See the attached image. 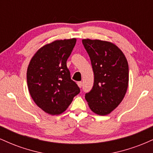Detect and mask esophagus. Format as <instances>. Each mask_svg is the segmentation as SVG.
Segmentation results:
<instances>
[{
  "mask_svg": "<svg viewBox=\"0 0 153 153\" xmlns=\"http://www.w3.org/2000/svg\"><path fill=\"white\" fill-rule=\"evenodd\" d=\"M77 84H78V87H79V88H81V87H82V82L79 81V82H77Z\"/></svg>",
  "mask_w": 153,
  "mask_h": 153,
  "instance_id": "obj_1",
  "label": "esophagus"
}]
</instances>
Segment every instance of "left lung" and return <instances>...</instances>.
<instances>
[{
  "label": "left lung",
  "mask_w": 153,
  "mask_h": 153,
  "mask_svg": "<svg viewBox=\"0 0 153 153\" xmlns=\"http://www.w3.org/2000/svg\"><path fill=\"white\" fill-rule=\"evenodd\" d=\"M94 74V86L85 99L98 115L110 114L122 101L129 84V66L125 55L110 42L83 39Z\"/></svg>",
  "instance_id": "1"
}]
</instances>
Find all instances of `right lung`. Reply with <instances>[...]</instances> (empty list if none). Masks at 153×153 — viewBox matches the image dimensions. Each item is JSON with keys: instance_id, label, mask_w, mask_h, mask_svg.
<instances>
[{"instance_id": "obj_1", "label": "right lung", "mask_w": 153, "mask_h": 153, "mask_svg": "<svg viewBox=\"0 0 153 153\" xmlns=\"http://www.w3.org/2000/svg\"><path fill=\"white\" fill-rule=\"evenodd\" d=\"M75 43V38L55 40L39 49L29 62L26 72L29 92L34 103L49 114L63 113L80 93L67 68Z\"/></svg>"}]
</instances>
